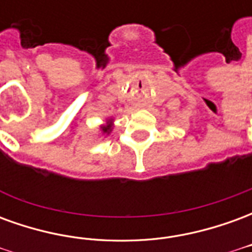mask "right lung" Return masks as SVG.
I'll return each instance as SVG.
<instances>
[{
	"label": "right lung",
	"instance_id": "1",
	"mask_svg": "<svg viewBox=\"0 0 252 252\" xmlns=\"http://www.w3.org/2000/svg\"><path fill=\"white\" fill-rule=\"evenodd\" d=\"M110 129H112V120H108L106 126H101V131H102V133H109Z\"/></svg>",
	"mask_w": 252,
	"mask_h": 252
}]
</instances>
